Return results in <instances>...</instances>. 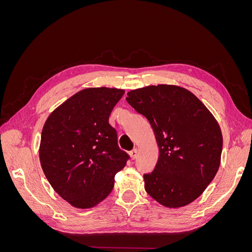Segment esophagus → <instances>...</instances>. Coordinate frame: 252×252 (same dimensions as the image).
Wrapping results in <instances>:
<instances>
[{
	"label": "esophagus",
	"instance_id": "34e87169",
	"mask_svg": "<svg viewBox=\"0 0 252 252\" xmlns=\"http://www.w3.org/2000/svg\"><path fill=\"white\" fill-rule=\"evenodd\" d=\"M129 155H130V158L132 159H134L136 157H138V149H136V148L132 149L130 152H129Z\"/></svg>",
	"mask_w": 252,
	"mask_h": 252
}]
</instances>
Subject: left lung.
<instances>
[{"label": "left lung", "instance_id": "1", "mask_svg": "<svg viewBox=\"0 0 252 252\" xmlns=\"http://www.w3.org/2000/svg\"><path fill=\"white\" fill-rule=\"evenodd\" d=\"M127 95L128 104L149 121L159 150L155 170L144 174L147 193L169 208L193 202L220 167L223 136L215 117L179 86H148Z\"/></svg>", "mask_w": 252, "mask_h": 252}]
</instances>
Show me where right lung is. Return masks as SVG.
<instances>
[{"mask_svg":"<svg viewBox=\"0 0 252 252\" xmlns=\"http://www.w3.org/2000/svg\"><path fill=\"white\" fill-rule=\"evenodd\" d=\"M125 91L86 88L51 112L42 130L40 161L56 192L77 208L107 197L130 157L120 149L109 116Z\"/></svg>","mask_w":252,"mask_h":252,"instance_id":"1","label":"right lung"}]
</instances>
